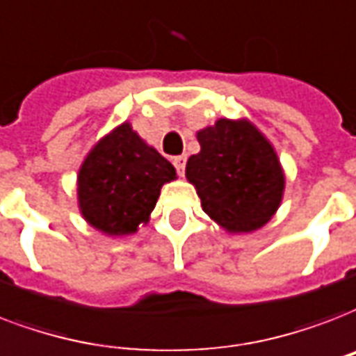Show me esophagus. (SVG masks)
Returning a JSON list of instances; mask_svg holds the SVG:
<instances>
[{"label":"esophagus","mask_w":356,"mask_h":356,"mask_svg":"<svg viewBox=\"0 0 356 356\" xmlns=\"http://www.w3.org/2000/svg\"><path fill=\"white\" fill-rule=\"evenodd\" d=\"M173 166H175V170H177L179 175H184V168H186V156H175L173 159Z\"/></svg>","instance_id":"esophagus-1"}]
</instances>
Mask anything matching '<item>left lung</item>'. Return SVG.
<instances>
[{"label":"left lung","instance_id":"8db88e82","mask_svg":"<svg viewBox=\"0 0 356 356\" xmlns=\"http://www.w3.org/2000/svg\"><path fill=\"white\" fill-rule=\"evenodd\" d=\"M202 151L186 162L203 211L233 233L267 224L282 202L284 172L273 145L248 121L218 119L197 132Z\"/></svg>","mask_w":356,"mask_h":356}]
</instances>
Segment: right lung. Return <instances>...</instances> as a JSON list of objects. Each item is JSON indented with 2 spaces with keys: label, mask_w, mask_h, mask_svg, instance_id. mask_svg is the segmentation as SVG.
<instances>
[{
  "label": "right lung",
  "mask_w": 356,
  "mask_h": 356,
  "mask_svg": "<svg viewBox=\"0 0 356 356\" xmlns=\"http://www.w3.org/2000/svg\"><path fill=\"white\" fill-rule=\"evenodd\" d=\"M173 179L175 168L123 123L102 138L81 164L80 211L106 235H129L149 220L162 184Z\"/></svg>",
  "instance_id": "obj_1"
}]
</instances>
